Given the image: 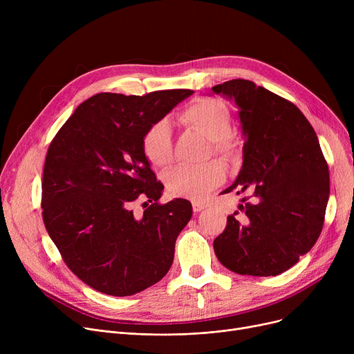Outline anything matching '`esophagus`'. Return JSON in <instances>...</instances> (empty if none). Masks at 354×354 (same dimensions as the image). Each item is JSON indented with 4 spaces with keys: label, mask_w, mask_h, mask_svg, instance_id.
<instances>
[{
    "label": "esophagus",
    "mask_w": 354,
    "mask_h": 354,
    "mask_svg": "<svg viewBox=\"0 0 354 354\" xmlns=\"http://www.w3.org/2000/svg\"><path fill=\"white\" fill-rule=\"evenodd\" d=\"M208 205H207V203L205 202H194L192 203V208H194V212H201L202 209H205Z\"/></svg>",
    "instance_id": "esophagus-1"
}]
</instances>
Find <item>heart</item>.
<instances>
[{
	"mask_svg": "<svg viewBox=\"0 0 354 354\" xmlns=\"http://www.w3.org/2000/svg\"><path fill=\"white\" fill-rule=\"evenodd\" d=\"M180 120L211 140L218 155H231L234 143L230 133L231 115L224 103L214 99L196 100L183 110ZM142 151L155 167L169 166L174 159L171 127L159 120L149 127L142 139ZM225 167L216 160L198 166H179L166 176V187L175 196L201 201L224 182Z\"/></svg>",
	"mask_w": 354,
	"mask_h": 354,
	"instance_id": "b5f03b06",
	"label": "heart"
}]
</instances>
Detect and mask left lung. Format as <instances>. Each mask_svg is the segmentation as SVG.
Instances as JSON below:
<instances>
[{
  "instance_id": "1",
  "label": "left lung",
  "mask_w": 354,
  "mask_h": 354,
  "mask_svg": "<svg viewBox=\"0 0 354 354\" xmlns=\"http://www.w3.org/2000/svg\"><path fill=\"white\" fill-rule=\"evenodd\" d=\"M238 107L243 167L228 194H251L214 241L219 263L254 277L278 275L307 254L323 230L328 166L313 126L291 102L244 79L212 87Z\"/></svg>"
}]
</instances>
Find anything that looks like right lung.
Listing matches in <instances>:
<instances>
[{"label": "right lung", "instance_id": "right-lung-1", "mask_svg": "<svg viewBox=\"0 0 354 354\" xmlns=\"http://www.w3.org/2000/svg\"><path fill=\"white\" fill-rule=\"evenodd\" d=\"M192 93H99L74 110L50 143L43 221L67 267L91 288L133 295L169 271L192 205L180 198L158 202L163 185L142 151V139ZM139 197L147 202L144 215L136 217L131 205Z\"/></svg>", "mask_w": 354, "mask_h": 354}]
</instances>
